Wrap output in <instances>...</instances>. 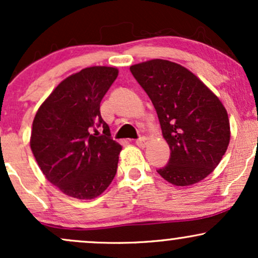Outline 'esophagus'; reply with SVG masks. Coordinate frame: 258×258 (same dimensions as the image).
I'll return each instance as SVG.
<instances>
[{"mask_svg": "<svg viewBox=\"0 0 258 258\" xmlns=\"http://www.w3.org/2000/svg\"><path fill=\"white\" fill-rule=\"evenodd\" d=\"M148 143H149V139H148L147 137H141L139 139H137V141H136V144H137L139 148L147 147Z\"/></svg>", "mask_w": 258, "mask_h": 258, "instance_id": "obj_1", "label": "esophagus"}]
</instances>
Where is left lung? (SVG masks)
<instances>
[{
    "label": "left lung",
    "mask_w": 258,
    "mask_h": 258,
    "mask_svg": "<svg viewBox=\"0 0 258 258\" xmlns=\"http://www.w3.org/2000/svg\"><path fill=\"white\" fill-rule=\"evenodd\" d=\"M152 99L171 158L158 173L177 186L195 184L220 164L230 125L218 97L180 64L152 59L130 67Z\"/></svg>",
    "instance_id": "8db88e82"
}]
</instances>
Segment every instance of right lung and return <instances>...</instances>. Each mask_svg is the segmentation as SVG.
Here are the masks:
<instances>
[{"instance_id": "1", "label": "right lung", "mask_w": 258, "mask_h": 258, "mask_svg": "<svg viewBox=\"0 0 258 258\" xmlns=\"http://www.w3.org/2000/svg\"><path fill=\"white\" fill-rule=\"evenodd\" d=\"M117 75L116 68L100 65L73 74L35 115L30 147L38 167L48 182L75 199L99 197L116 174L122 147L111 139L99 108ZM96 125L103 127L104 135Z\"/></svg>"}]
</instances>
